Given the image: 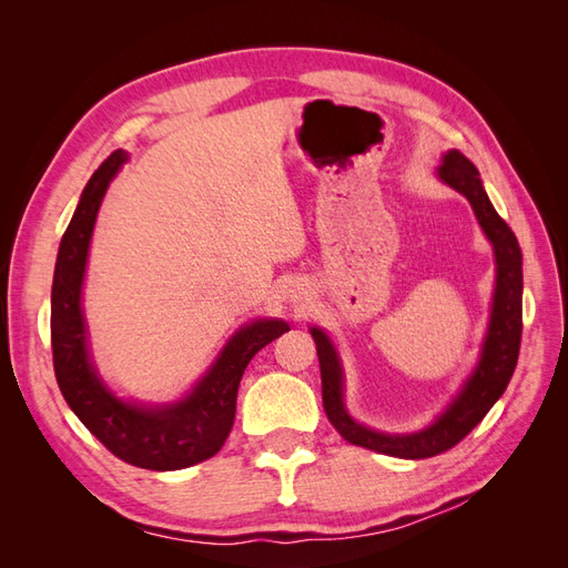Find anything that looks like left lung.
<instances>
[{
  "label": "left lung",
  "instance_id": "8db88e82",
  "mask_svg": "<svg viewBox=\"0 0 568 568\" xmlns=\"http://www.w3.org/2000/svg\"><path fill=\"white\" fill-rule=\"evenodd\" d=\"M438 178L471 203L478 225L488 236L495 253V291L484 348H480L474 372L462 384L455 398L445 405L432 424L412 434H384L359 424L351 417L346 400H343V365L338 351L324 329L311 326L320 357L322 403L326 417L348 443L400 459H426L457 445L500 400L519 359L524 274L517 236L493 209L476 165L467 156H462L457 149L443 153Z\"/></svg>",
  "mask_w": 568,
  "mask_h": 568
}]
</instances>
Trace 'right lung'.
<instances>
[{
    "instance_id": "1",
    "label": "right lung",
    "mask_w": 568,
    "mask_h": 568,
    "mask_svg": "<svg viewBox=\"0 0 568 568\" xmlns=\"http://www.w3.org/2000/svg\"><path fill=\"white\" fill-rule=\"evenodd\" d=\"M128 159V153L118 149L99 165L82 189L71 225L61 239L51 284V351L65 403L115 457L151 471H175L213 457L225 445L246 365L257 351L288 332V324L270 317L244 324L194 388L175 403L146 405L118 398L92 363L88 322L82 315V284L97 213Z\"/></svg>"
}]
</instances>
